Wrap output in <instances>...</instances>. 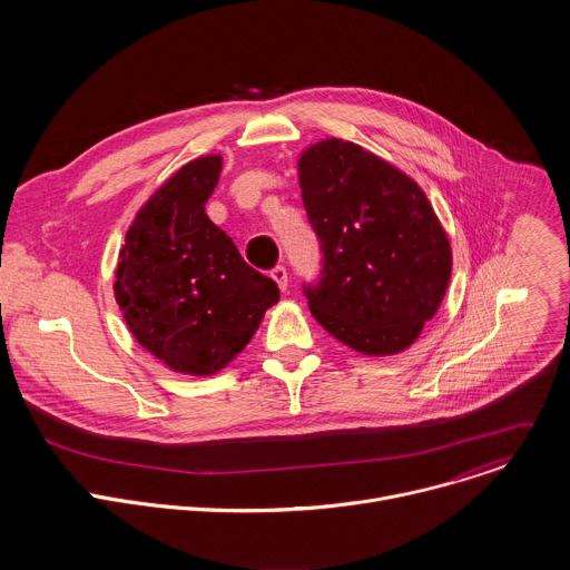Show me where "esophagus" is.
<instances>
[{
    "label": "esophagus",
    "mask_w": 570,
    "mask_h": 570,
    "mask_svg": "<svg viewBox=\"0 0 570 570\" xmlns=\"http://www.w3.org/2000/svg\"><path fill=\"white\" fill-rule=\"evenodd\" d=\"M271 277H273V282L279 286V291H286V288H288V273H286L284 266H275V268L271 271Z\"/></svg>",
    "instance_id": "esophagus-1"
}]
</instances>
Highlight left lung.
<instances>
[{"label":"left lung","mask_w":570,"mask_h":570,"mask_svg":"<svg viewBox=\"0 0 570 570\" xmlns=\"http://www.w3.org/2000/svg\"><path fill=\"white\" fill-rule=\"evenodd\" d=\"M302 200L322 243L306 288L320 327L365 356H392L422 334L449 288V236L424 189L387 159L338 137L297 159Z\"/></svg>","instance_id":"obj_1"}]
</instances>
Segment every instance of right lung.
I'll list each match as a JSON object with an SVG mask.
<instances>
[{"label":"right lung","instance_id":"add662e5","mask_svg":"<svg viewBox=\"0 0 570 570\" xmlns=\"http://www.w3.org/2000/svg\"><path fill=\"white\" fill-rule=\"evenodd\" d=\"M220 169V155H200L161 183L135 214L115 268V299L135 341L189 376L227 367L279 302L277 284L205 214Z\"/></svg>","mask_w":570,"mask_h":570}]
</instances>
